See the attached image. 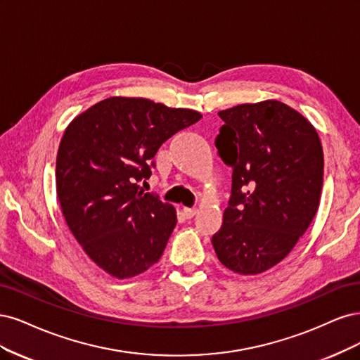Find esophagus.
<instances>
[{
	"label": "esophagus",
	"mask_w": 360,
	"mask_h": 360,
	"mask_svg": "<svg viewBox=\"0 0 360 360\" xmlns=\"http://www.w3.org/2000/svg\"><path fill=\"white\" fill-rule=\"evenodd\" d=\"M197 211H199L197 207H187V206H185L182 210V214L185 215V218H193L197 214Z\"/></svg>",
	"instance_id": "esophagus-1"
}]
</instances>
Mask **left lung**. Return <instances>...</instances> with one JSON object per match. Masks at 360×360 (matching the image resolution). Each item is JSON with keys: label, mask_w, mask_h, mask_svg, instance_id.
Instances as JSON below:
<instances>
[{"label": "left lung", "mask_w": 360, "mask_h": 360, "mask_svg": "<svg viewBox=\"0 0 360 360\" xmlns=\"http://www.w3.org/2000/svg\"><path fill=\"white\" fill-rule=\"evenodd\" d=\"M218 154L233 167L223 226L212 236L218 260L259 275L284 260L314 219L323 187V148L302 113L278 100L218 112Z\"/></svg>", "instance_id": "left-lung-1"}]
</instances>
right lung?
Masks as SVG:
<instances>
[{
  "mask_svg": "<svg viewBox=\"0 0 360 360\" xmlns=\"http://www.w3.org/2000/svg\"><path fill=\"white\" fill-rule=\"evenodd\" d=\"M202 118L141 97H109L67 125L56 154V194L75 239L118 280L146 272L163 254L176 210L145 193L150 161L176 131Z\"/></svg>",
  "mask_w": 360,
  "mask_h": 360,
  "instance_id": "1",
  "label": "right lung"
}]
</instances>
